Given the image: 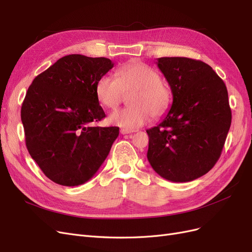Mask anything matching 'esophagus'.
Masks as SVG:
<instances>
[{
    "label": "esophagus",
    "mask_w": 252,
    "mask_h": 252,
    "mask_svg": "<svg viewBox=\"0 0 252 252\" xmlns=\"http://www.w3.org/2000/svg\"><path fill=\"white\" fill-rule=\"evenodd\" d=\"M122 134H129V133H132V130H127V129H121L120 131Z\"/></svg>",
    "instance_id": "34e87169"
}]
</instances>
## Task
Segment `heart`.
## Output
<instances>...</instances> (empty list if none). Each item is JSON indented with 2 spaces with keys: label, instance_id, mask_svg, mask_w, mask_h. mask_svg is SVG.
Returning <instances> with one entry per match:
<instances>
[{
  "label": "heart",
  "instance_id": "b5f03b06",
  "mask_svg": "<svg viewBox=\"0 0 252 252\" xmlns=\"http://www.w3.org/2000/svg\"><path fill=\"white\" fill-rule=\"evenodd\" d=\"M131 92L128 98L130 107L113 111L108 117L109 124L134 130L146 124L150 116L162 118L170 107V88L155 68L139 61L118 68L116 77L102 75L95 84L96 100L108 109L118 107L124 94Z\"/></svg>",
  "mask_w": 252,
  "mask_h": 252
}]
</instances>
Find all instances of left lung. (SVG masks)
I'll use <instances>...</instances> for the list:
<instances>
[{"label": "left lung", "mask_w": 252, "mask_h": 252, "mask_svg": "<svg viewBox=\"0 0 252 252\" xmlns=\"http://www.w3.org/2000/svg\"><path fill=\"white\" fill-rule=\"evenodd\" d=\"M172 105L158 126L147 129V158L162 178L193 181L216 165L231 125L225 83L202 61L159 58Z\"/></svg>", "instance_id": "1"}]
</instances>
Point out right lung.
<instances>
[{
    "label": "right lung",
    "instance_id": "obj_1",
    "mask_svg": "<svg viewBox=\"0 0 252 252\" xmlns=\"http://www.w3.org/2000/svg\"><path fill=\"white\" fill-rule=\"evenodd\" d=\"M106 58L69 55L35 77L22 104L29 155L48 179L79 186L107 158L119 127H94L105 118L95 84L113 67Z\"/></svg>",
    "mask_w": 252,
    "mask_h": 252
}]
</instances>
